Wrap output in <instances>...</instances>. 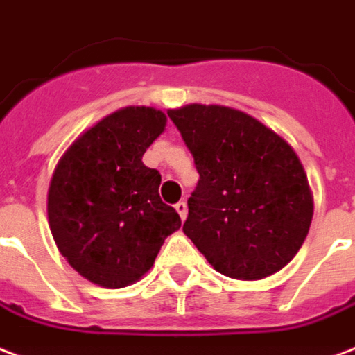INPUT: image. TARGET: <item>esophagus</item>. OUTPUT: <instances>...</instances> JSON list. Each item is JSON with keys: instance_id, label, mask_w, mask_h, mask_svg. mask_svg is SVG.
I'll return each instance as SVG.
<instances>
[{"instance_id": "obj_1", "label": "esophagus", "mask_w": 355, "mask_h": 355, "mask_svg": "<svg viewBox=\"0 0 355 355\" xmlns=\"http://www.w3.org/2000/svg\"><path fill=\"white\" fill-rule=\"evenodd\" d=\"M175 209H178V214H180L181 219H185V217H187V202H183V200H181V202L175 204Z\"/></svg>"}]
</instances>
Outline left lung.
<instances>
[{"mask_svg": "<svg viewBox=\"0 0 355 355\" xmlns=\"http://www.w3.org/2000/svg\"><path fill=\"white\" fill-rule=\"evenodd\" d=\"M200 180L183 232L217 272L261 280L293 259L314 200L286 139L244 111L191 103L168 110Z\"/></svg>", "mask_w": 355, "mask_h": 355, "instance_id": "1", "label": "left lung"}]
</instances>
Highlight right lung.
<instances>
[{"label":"right lung","mask_w":355,"mask_h":355,"mask_svg":"<svg viewBox=\"0 0 355 355\" xmlns=\"http://www.w3.org/2000/svg\"><path fill=\"white\" fill-rule=\"evenodd\" d=\"M166 126L155 107L103 117L62 155L46 196L49 227L77 272L102 287H126L155 263L181 219L160 200V174L141 162Z\"/></svg>","instance_id":"right-lung-1"}]
</instances>
